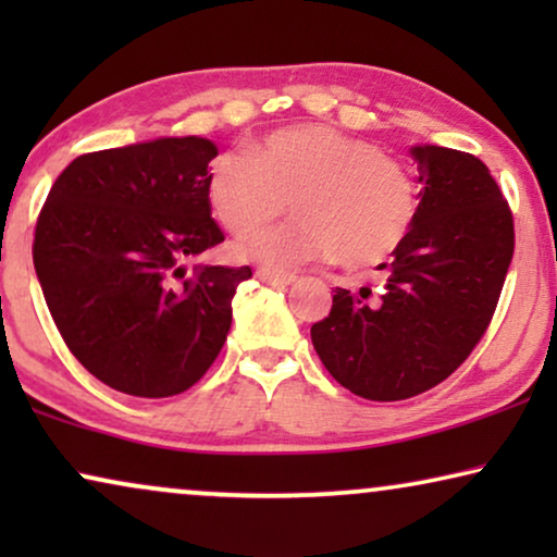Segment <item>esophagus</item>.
I'll list each match as a JSON object with an SVG mask.
<instances>
[{
  "label": "esophagus",
  "instance_id": "1",
  "mask_svg": "<svg viewBox=\"0 0 557 557\" xmlns=\"http://www.w3.org/2000/svg\"><path fill=\"white\" fill-rule=\"evenodd\" d=\"M256 276L265 281V284H273V286H288L296 281V273H288V271H281V269H258Z\"/></svg>",
  "mask_w": 557,
  "mask_h": 557
}]
</instances>
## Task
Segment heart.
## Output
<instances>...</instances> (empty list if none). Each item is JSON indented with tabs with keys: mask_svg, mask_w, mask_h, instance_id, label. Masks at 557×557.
I'll return each mask as SVG.
<instances>
[{
	"mask_svg": "<svg viewBox=\"0 0 557 557\" xmlns=\"http://www.w3.org/2000/svg\"><path fill=\"white\" fill-rule=\"evenodd\" d=\"M208 205L225 231L248 233L294 200V223L258 231L235 250L248 261L299 265L337 258L345 269L383 263L418 215V182L377 144L322 124L286 126L248 151L212 159Z\"/></svg>",
	"mask_w": 557,
	"mask_h": 557,
	"instance_id": "1",
	"label": "heart"
}]
</instances>
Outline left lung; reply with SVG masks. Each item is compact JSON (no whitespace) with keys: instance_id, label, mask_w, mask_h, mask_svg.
<instances>
[{"instance_id":"1","label":"left lung","mask_w":557,"mask_h":557,"mask_svg":"<svg viewBox=\"0 0 557 557\" xmlns=\"http://www.w3.org/2000/svg\"><path fill=\"white\" fill-rule=\"evenodd\" d=\"M418 215L380 288H337L311 326L330 375L368 400H406L444 383L497 309L515 253L509 205L482 159L436 144L410 149Z\"/></svg>"}]
</instances>
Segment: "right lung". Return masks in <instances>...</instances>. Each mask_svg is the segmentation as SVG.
Returning a JSON list of instances; mask_svg holds the SVG:
<instances>
[{
	"mask_svg": "<svg viewBox=\"0 0 557 557\" xmlns=\"http://www.w3.org/2000/svg\"><path fill=\"white\" fill-rule=\"evenodd\" d=\"M202 136L83 154L50 187L33 261L65 345L90 375L136 398L193 387L225 345L248 265H195L225 240L208 205Z\"/></svg>",
	"mask_w": 557,
	"mask_h": 557,
	"instance_id": "right-lung-1",
	"label": "right lung"
}]
</instances>
